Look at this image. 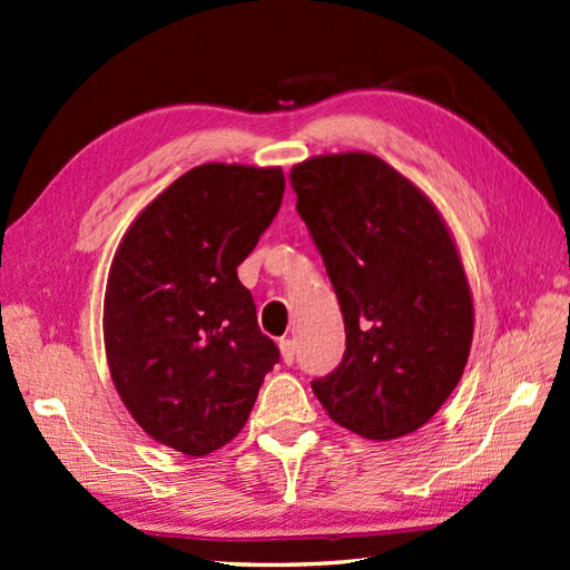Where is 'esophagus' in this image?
Returning a JSON list of instances; mask_svg holds the SVG:
<instances>
[{"label":"esophagus","instance_id":"1","mask_svg":"<svg viewBox=\"0 0 570 570\" xmlns=\"http://www.w3.org/2000/svg\"><path fill=\"white\" fill-rule=\"evenodd\" d=\"M279 351L286 365H294L296 363V341L294 338H282L279 341Z\"/></svg>","mask_w":570,"mask_h":570}]
</instances>
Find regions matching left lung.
<instances>
[{
  "mask_svg": "<svg viewBox=\"0 0 570 570\" xmlns=\"http://www.w3.org/2000/svg\"><path fill=\"white\" fill-rule=\"evenodd\" d=\"M291 186L346 327L344 357L313 380L315 396L361 436L415 432L456 389L473 341V298L442 217L365 153L307 159Z\"/></svg>",
  "mask_w": 570,
  "mask_h": 570,
  "instance_id": "obj_1",
  "label": "left lung"
}]
</instances>
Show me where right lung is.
<instances>
[{
	"label": "right lung",
	"instance_id": "obj_1",
	"mask_svg": "<svg viewBox=\"0 0 570 570\" xmlns=\"http://www.w3.org/2000/svg\"><path fill=\"white\" fill-rule=\"evenodd\" d=\"M282 198L279 167H195L142 209L114 255L105 294L109 372L155 442L188 456L232 442L279 363L236 267Z\"/></svg>",
	"mask_w": 570,
	"mask_h": 570
}]
</instances>
